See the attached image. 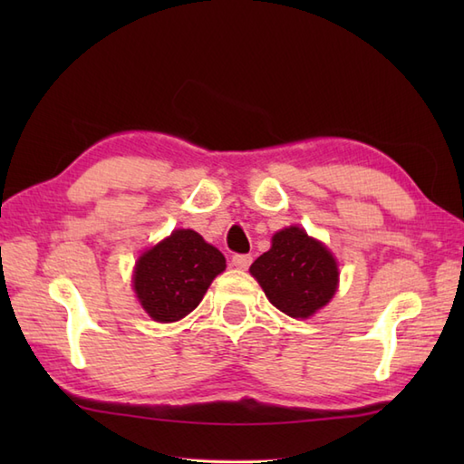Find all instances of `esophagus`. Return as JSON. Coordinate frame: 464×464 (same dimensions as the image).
<instances>
[{"label":"esophagus","instance_id":"34e87169","mask_svg":"<svg viewBox=\"0 0 464 464\" xmlns=\"http://www.w3.org/2000/svg\"><path fill=\"white\" fill-rule=\"evenodd\" d=\"M251 261H253L251 255H241V253L233 255V259H231V263H233L237 269H249Z\"/></svg>","mask_w":464,"mask_h":464}]
</instances>
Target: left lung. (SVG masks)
<instances>
[{"label":"left lung","instance_id":"8db88e82","mask_svg":"<svg viewBox=\"0 0 464 464\" xmlns=\"http://www.w3.org/2000/svg\"><path fill=\"white\" fill-rule=\"evenodd\" d=\"M267 299L293 319H307L337 291L339 271L323 243L299 227L273 235V245L251 265Z\"/></svg>","mask_w":464,"mask_h":464}]
</instances>
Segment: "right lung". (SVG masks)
<instances>
[{"mask_svg": "<svg viewBox=\"0 0 464 464\" xmlns=\"http://www.w3.org/2000/svg\"><path fill=\"white\" fill-rule=\"evenodd\" d=\"M225 271L219 249L199 233L177 229L135 265L133 287L141 307L160 323H173L201 303L211 281Z\"/></svg>", "mask_w": 464, "mask_h": 464, "instance_id": "obj_1", "label": "right lung"}]
</instances>
